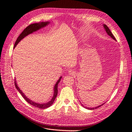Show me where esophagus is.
<instances>
[{"mask_svg": "<svg viewBox=\"0 0 132 132\" xmlns=\"http://www.w3.org/2000/svg\"><path fill=\"white\" fill-rule=\"evenodd\" d=\"M75 71L73 70H68V74H69V75H74L75 74Z\"/></svg>", "mask_w": 132, "mask_h": 132, "instance_id": "34e87169", "label": "esophagus"}]
</instances>
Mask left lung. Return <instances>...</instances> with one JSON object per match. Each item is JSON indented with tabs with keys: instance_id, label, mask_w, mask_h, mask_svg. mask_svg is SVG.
<instances>
[{
	"instance_id": "1",
	"label": "left lung",
	"mask_w": 132,
	"mask_h": 132,
	"mask_svg": "<svg viewBox=\"0 0 132 132\" xmlns=\"http://www.w3.org/2000/svg\"><path fill=\"white\" fill-rule=\"evenodd\" d=\"M103 27H104V29H105V30L106 31V33L107 34V35H109L112 38H113V39H114L115 41H116V38H114V36L113 35V34H112V32H111V31H110V30L109 29V27H108L107 26V25H106L105 24H103ZM104 103H103V104H102V105H99L98 106H97V107H94V108H89V107H85L86 109H88V110H94V109H97V108H98V107H100V106H101L102 105H103V104H104ZM82 106H83V107H84V106L82 105Z\"/></svg>"
}]
</instances>
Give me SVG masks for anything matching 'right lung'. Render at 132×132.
<instances>
[{
	"mask_svg": "<svg viewBox=\"0 0 132 132\" xmlns=\"http://www.w3.org/2000/svg\"><path fill=\"white\" fill-rule=\"evenodd\" d=\"M50 23V22H49V21L40 22H38V23H33V24H31L29 26H28L25 29L23 30V31L22 32V33L20 35V36L17 38L16 41V42L15 43L14 48H15V47L20 42L21 40H22L23 38H25V37L27 36H28L30 34H32L33 32H34L37 31L39 30L42 29V28L46 27V26L48 25ZM62 78V76L61 77H60L59 79L58 80V81L54 85V88H53V97H52L51 100L50 101H48V102H46V103H37V102H36L35 101H32L31 100L28 98L24 94V93H23L22 91V90L19 88V87L18 86L16 81V80L15 81V85L16 86V88L17 89L18 91L19 92V93L24 98V99L28 103H29L30 105H32L36 107L39 108V109H47V108L50 107L54 102L55 99V98H56L57 96V94H58V85L59 82H60V81L61 80Z\"/></svg>",
	"mask_w": 132,
	"mask_h": 132,
	"instance_id": "right-lung-1",
	"label": "right lung"
}]
</instances>
